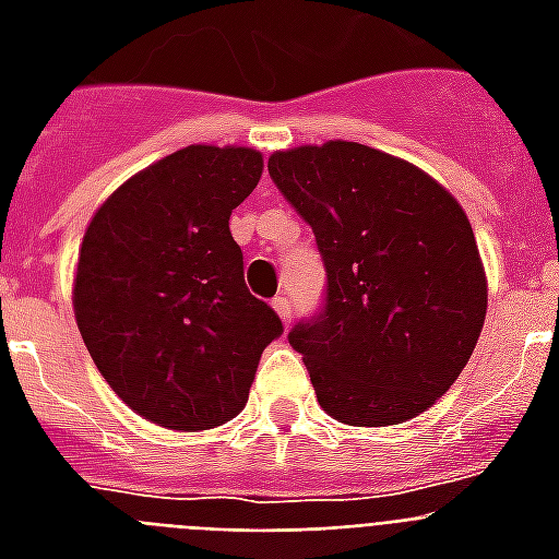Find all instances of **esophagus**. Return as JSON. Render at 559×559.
Masks as SVG:
<instances>
[{
	"mask_svg": "<svg viewBox=\"0 0 559 559\" xmlns=\"http://www.w3.org/2000/svg\"><path fill=\"white\" fill-rule=\"evenodd\" d=\"M272 307H275V313L281 316V322L289 324V319H293V301H289L287 296H278L272 301Z\"/></svg>",
	"mask_w": 559,
	"mask_h": 559,
	"instance_id": "obj_1",
	"label": "esophagus"
}]
</instances>
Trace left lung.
<instances>
[{
  "label": "left lung",
  "mask_w": 559,
  "mask_h": 559,
  "mask_svg": "<svg viewBox=\"0 0 559 559\" xmlns=\"http://www.w3.org/2000/svg\"><path fill=\"white\" fill-rule=\"evenodd\" d=\"M270 177L328 272L322 313L289 331L319 406L350 426L426 412L469 362L487 313L464 209L420 168L357 142L272 153Z\"/></svg>",
  "instance_id": "1"
}]
</instances>
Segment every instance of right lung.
I'll use <instances>...</instances> for the list:
<instances>
[{
	"instance_id": "right-lung-1",
	"label": "right lung",
	"mask_w": 559,
	"mask_h": 559,
	"mask_svg": "<svg viewBox=\"0 0 559 559\" xmlns=\"http://www.w3.org/2000/svg\"><path fill=\"white\" fill-rule=\"evenodd\" d=\"M261 174L252 147L191 144L127 179L86 226L78 331L109 389L153 424L197 432L231 420L284 333L246 289L228 231Z\"/></svg>"
}]
</instances>
